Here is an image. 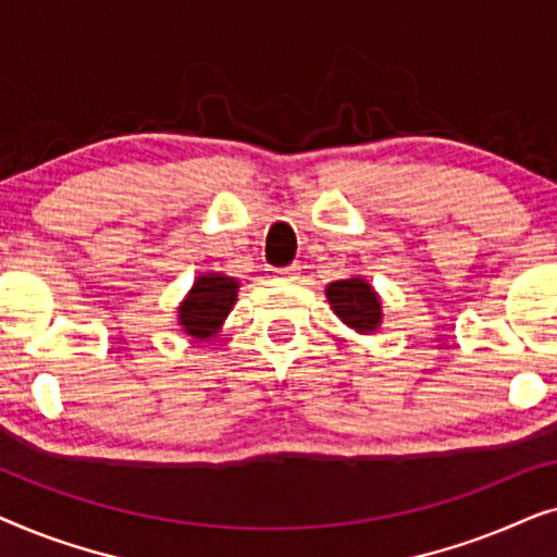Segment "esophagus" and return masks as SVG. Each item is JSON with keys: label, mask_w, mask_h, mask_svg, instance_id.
<instances>
[{"label": "esophagus", "mask_w": 557, "mask_h": 557, "mask_svg": "<svg viewBox=\"0 0 557 557\" xmlns=\"http://www.w3.org/2000/svg\"><path fill=\"white\" fill-rule=\"evenodd\" d=\"M299 273H301V269L294 263V265H286V269H273V278L294 281V278H299Z\"/></svg>", "instance_id": "obj_1"}]
</instances>
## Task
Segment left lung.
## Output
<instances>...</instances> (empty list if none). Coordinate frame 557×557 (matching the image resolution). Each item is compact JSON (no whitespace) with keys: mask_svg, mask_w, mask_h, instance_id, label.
<instances>
[{"mask_svg":"<svg viewBox=\"0 0 557 557\" xmlns=\"http://www.w3.org/2000/svg\"><path fill=\"white\" fill-rule=\"evenodd\" d=\"M324 294L339 322L357 334H375L383 324V301L364 276L332 281Z\"/></svg>","mask_w":557,"mask_h":557,"instance_id":"obj_1","label":"left lung"}]
</instances>
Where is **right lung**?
<instances>
[{"mask_svg":"<svg viewBox=\"0 0 557 557\" xmlns=\"http://www.w3.org/2000/svg\"><path fill=\"white\" fill-rule=\"evenodd\" d=\"M240 281L220 271L200 273L177 307L180 330L193 339H212L238 301Z\"/></svg>","mask_w":557,"mask_h":557,"instance_id":"add662e5","label":"right lung"}]
</instances>
